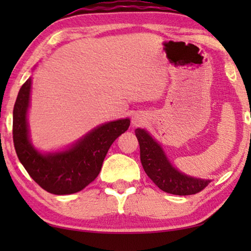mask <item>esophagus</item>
<instances>
[{
    "label": "esophagus",
    "mask_w": 251,
    "mask_h": 251,
    "mask_svg": "<svg viewBox=\"0 0 251 251\" xmlns=\"http://www.w3.org/2000/svg\"><path fill=\"white\" fill-rule=\"evenodd\" d=\"M145 120H146L145 115H144L143 113H136L132 118V123H133V126H138L140 125H143V123L145 122Z\"/></svg>",
    "instance_id": "obj_1"
}]
</instances>
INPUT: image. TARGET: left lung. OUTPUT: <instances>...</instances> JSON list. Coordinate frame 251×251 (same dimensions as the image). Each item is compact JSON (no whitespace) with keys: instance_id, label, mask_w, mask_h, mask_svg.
<instances>
[{"instance_id":"left-lung-1","label":"left lung","mask_w":251,"mask_h":251,"mask_svg":"<svg viewBox=\"0 0 251 251\" xmlns=\"http://www.w3.org/2000/svg\"><path fill=\"white\" fill-rule=\"evenodd\" d=\"M140 147V161L147 176L160 190L175 195H191L201 192L211 180L186 176L167 159L162 147L144 129L135 130Z\"/></svg>"}]
</instances>
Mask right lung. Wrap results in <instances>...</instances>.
Here are the masks:
<instances>
[{
    "label": "right lung",
    "instance_id": "add662e5",
    "mask_svg": "<svg viewBox=\"0 0 251 251\" xmlns=\"http://www.w3.org/2000/svg\"><path fill=\"white\" fill-rule=\"evenodd\" d=\"M32 78L20 88L13 107L12 135L17 156L27 173L43 190L52 194H73L83 190L100 173L113 142L126 132L129 119L107 122L87 133L71 149L42 154L30 144L27 111Z\"/></svg>",
    "mask_w": 251,
    "mask_h": 251
}]
</instances>
